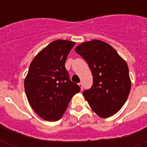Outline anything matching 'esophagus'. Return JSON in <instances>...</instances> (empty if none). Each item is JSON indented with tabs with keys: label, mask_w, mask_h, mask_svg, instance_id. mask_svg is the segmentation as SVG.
<instances>
[{
	"label": "esophagus",
	"mask_w": 147,
	"mask_h": 147,
	"mask_svg": "<svg viewBox=\"0 0 147 147\" xmlns=\"http://www.w3.org/2000/svg\"><path fill=\"white\" fill-rule=\"evenodd\" d=\"M79 85H80V88H81V90H82V89H83V85H82V83L80 82V83H79Z\"/></svg>",
	"instance_id": "obj_1"
}]
</instances>
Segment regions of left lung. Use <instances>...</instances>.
Wrapping results in <instances>:
<instances>
[{
	"instance_id": "8db88e82",
	"label": "left lung",
	"mask_w": 147,
	"mask_h": 147,
	"mask_svg": "<svg viewBox=\"0 0 147 147\" xmlns=\"http://www.w3.org/2000/svg\"><path fill=\"white\" fill-rule=\"evenodd\" d=\"M75 51L88 62L93 74V85L83 92L90 107L101 118L116 113L130 91L126 62L111 45L101 40L85 42Z\"/></svg>"
}]
</instances>
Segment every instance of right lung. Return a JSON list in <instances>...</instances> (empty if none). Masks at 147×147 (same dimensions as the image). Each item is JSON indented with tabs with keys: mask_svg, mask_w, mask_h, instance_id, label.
Wrapping results in <instances>:
<instances>
[{
	"mask_svg": "<svg viewBox=\"0 0 147 147\" xmlns=\"http://www.w3.org/2000/svg\"><path fill=\"white\" fill-rule=\"evenodd\" d=\"M74 42L57 40L42 49L30 64L24 87L31 107L37 115L49 121H58L71 98L81 90L71 81L65 67Z\"/></svg>",
	"mask_w": 147,
	"mask_h": 147,
	"instance_id": "add662e5",
	"label": "right lung"
}]
</instances>
